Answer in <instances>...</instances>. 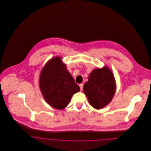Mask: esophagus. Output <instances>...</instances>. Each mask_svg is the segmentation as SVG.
<instances>
[{"instance_id":"34e87169","label":"esophagus","mask_w":151,"mask_h":151,"mask_svg":"<svg viewBox=\"0 0 151 151\" xmlns=\"http://www.w3.org/2000/svg\"><path fill=\"white\" fill-rule=\"evenodd\" d=\"M83 85L82 83H81L79 84V87H80V89H81V91H82L83 89Z\"/></svg>"}]
</instances>
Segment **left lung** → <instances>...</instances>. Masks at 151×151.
<instances>
[{
    "mask_svg": "<svg viewBox=\"0 0 151 151\" xmlns=\"http://www.w3.org/2000/svg\"><path fill=\"white\" fill-rule=\"evenodd\" d=\"M116 89L114 75L107 66H104L91 72L83 91L91 106L98 110L104 108L111 102Z\"/></svg>",
    "mask_w": 151,
    "mask_h": 151,
    "instance_id": "8db88e82",
    "label": "left lung"
}]
</instances>
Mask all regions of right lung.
Here are the masks:
<instances>
[{"label": "right lung", "instance_id": "add662e5", "mask_svg": "<svg viewBox=\"0 0 151 151\" xmlns=\"http://www.w3.org/2000/svg\"><path fill=\"white\" fill-rule=\"evenodd\" d=\"M39 86L45 101L52 107L63 110L73 94L80 91L60 57L50 59L41 70Z\"/></svg>", "mask_w": 151, "mask_h": 151}]
</instances>
